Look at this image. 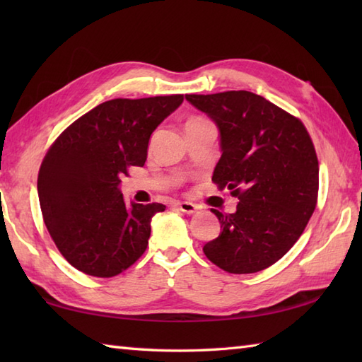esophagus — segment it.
<instances>
[{"instance_id":"34e87169","label":"esophagus","mask_w":362,"mask_h":362,"mask_svg":"<svg viewBox=\"0 0 362 362\" xmlns=\"http://www.w3.org/2000/svg\"><path fill=\"white\" fill-rule=\"evenodd\" d=\"M175 205H177V209L187 214H193L197 211V205H194L193 202H177Z\"/></svg>"}]
</instances>
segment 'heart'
I'll return each instance as SVG.
<instances>
[{
	"mask_svg": "<svg viewBox=\"0 0 362 362\" xmlns=\"http://www.w3.org/2000/svg\"><path fill=\"white\" fill-rule=\"evenodd\" d=\"M189 121H197V119H189ZM189 121H188V122H189Z\"/></svg>",
	"mask_w": 362,
	"mask_h": 362,
	"instance_id": "obj_1",
	"label": "heart"
}]
</instances>
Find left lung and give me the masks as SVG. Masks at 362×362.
<instances>
[{
    "label": "left lung",
    "instance_id": "8db88e82",
    "mask_svg": "<svg viewBox=\"0 0 362 362\" xmlns=\"http://www.w3.org/2000/svg\"><path fill=\"white\" fill-rule=\"evenodd\" d=\"M185 98L219 129L222 156L211 180L240 199L235 213L211 210L221 233L204 253L230 274L263 271L296 244L316 209L311 138L302 121L250 91Z\"/></svg>",
    "mask_w": 362,
    "mask_h": 362
}]
</instances>
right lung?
<instances>
[{
	"instance_id": "right-lung-1",
	"label": "right lung",
	"mask_w": 362,
	"mask_h": 362,
	"mask_svg": "<svg viewBox=\"0 0 362 362\" xmlns=\"http://www.w3.org/2000/svg\"><path fill=\"white\" fill-rule=\"evenodd\" d=\"M183 103V95L112 99L65 129L38 171V201L46 228L78 271L109 279L140 258L161 204L126 205L119 177L143 166L153 130Z\"/></svg>"
}]
</instances>
